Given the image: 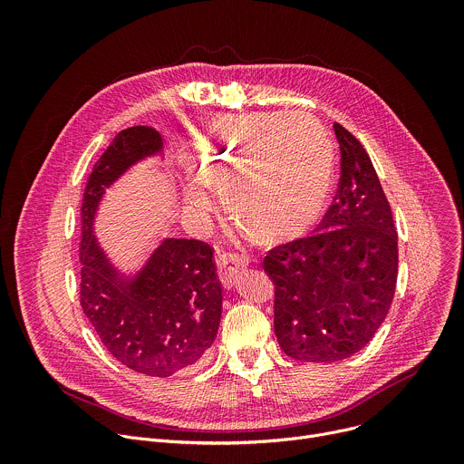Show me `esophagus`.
I'll return each instance as SVG.
<instances>
[{
    "label": "esophagus",
    "instance_id": "esophagus-1",
    "mask_svg": "<svg viewBox=\"0 0 464 464\" xmlns=\"http://www.w3.org/2000/svg\"><path fill=\"white\" fill-rule=\"evenodd\" d=\"M247 264V256L218 251L217 253V268H218V279L224 288H233L238 270Z\"/></svg>",
    "mask_w": 464,
    "mask_h": 464
}]
</instances>
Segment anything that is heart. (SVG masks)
I'll return each instance as SVG.
<instances>
[{
	"label": "heart",
	"mask_w": 464,
	"mask_h": 464,
	"mask_svg": "<svg viewBox=\"0 0 464 464\" xmlns=\"http://www.w3.org/2000/svg\"><path fill=\"white\" fill-rule=\"evenodd\" d=\"M196 179L222 190L229 215L266 240L306 233L323 215L334 149L310 115L251 113L217 121L192 147ZM194 215L211 208L200 187L185 190Z\"/></svg>",
	"instance_id": "1"
}]
</instances>
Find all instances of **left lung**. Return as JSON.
<instances>
[{
  "label": "left lung",
  "mask_w": 464,
  "mask_h": 464,
  "mask_svg": "<svg viewBox=\"0 0 464 464\" xmlns=\"http://www.w3.org/2000/svg\"><path fill=\"white\" fill-rule=\"evenodd\" d=\"M338 190L315 231L268 251L274 328L294 360L333 363L362 351L383 323L399 274V237L362 143L334 122Z\"/></svg>",
  "instance_id": "left-lung-1"
}]
</instances>
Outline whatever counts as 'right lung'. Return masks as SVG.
Listing matches in <instances>:
<instances>
[{
	"label": "right lung",
	"mask_w": 464,
	"mask_h": 464,
	"mask_svg": "<svg viewBox=\"0 0 464 464\" xmlns=\"http://www.w3.org/2000/svg\"><path fill=\"white\" fill-rule=\"evenodd\" d=\"M163 152L152 126L121 130L95 163L81 208V304L106 351L128 369L167 378L202 360L222 315L213 247L163 238L140 272H119L99 246L95 217L106 190L136 163Z\"/></svg>",
	"instance_id": "right-lung-1"
}]
</instances>
